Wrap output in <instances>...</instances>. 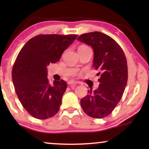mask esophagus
<instances>
[{
	"label": "esophagus",
	"mask_w": 149,
	"mask_h": 149,
	"mask_svg": "<svg viewBox=\"0 0 149 149\" xmlns=\"http://www.w3.org/2000/svg\"><path fill=\"white\" fill-rule=\"evenodd\" d=\"M68 85H76L77 84V82H75L74 81H72V80H70V81H68Z\"/></svg>",
	"instance_id": "34e87169"
}]
</instances>
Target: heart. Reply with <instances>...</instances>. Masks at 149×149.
Here are the masks:
<instances>
[{
    "label": "heart",
    "mask_w": 149,
    "mask_h": 149,
    "mask_svg": "<svg viewBox=\"0 0 149 149\" xmlns=\"http://www.w3.org/2000/svg\"><path fill=\"white\" fill-rule=\"evenodd\" d=\"M80 47H86V46H83H83H81Z\"/></svg>",
    "instance_id": "1"
}]
</instances>
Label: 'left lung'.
<instances>
[{"label": "left lung", "instance_id": "obj_1", "mask_svg": "<svg viewBox=\"0 0 149 149\" xmlns=\"http://www.w3.org/2000/svg\"><path fill=\"white\" fill-rule=\"evenodd\" d=\"M77 40L91 46L93 51V66L100 75L97 89L88 90L81 106L89 117H107L119 102L127 81L125 56L117 42L100 32L81 34Z\"/></svg>", "mask_w": 149, "mask_h": 149}]
</instances>
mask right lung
Listing matches in <instances>:
<instances>
[{
  "instance_id": "1",
  "label": "right lung",
  "mask_w": 149,
  "mask_h": 149,
  "mask_svg": "<svg viewBox=\"0 0 149 149\" xmlns=\"http://www.w3.org/2000/svg\"><path fill=\"white\" fill-rule=\"evenodd\" d=\"M77 37L76 34H40L28 40L19 52L12 79L20 102L32 117L46 119L58 112L67 84L62 79L50 85L47 66L58 62Z\"/></svg>"
}]
</instances>
